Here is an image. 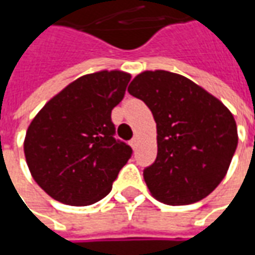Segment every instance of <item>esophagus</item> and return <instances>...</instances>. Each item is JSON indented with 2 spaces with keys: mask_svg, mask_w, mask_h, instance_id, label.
Instances as JSON below:
<instances>
[{
  "mask_svg": "<svg viewBox=\"0 0 255 255\" xmlns=\"http://www.w3.org/2000/svg\"><path fill=\"white\" fill-rule=\"evenodd\" d=\"M130 146H132L133 149H136V147H137V144H139V139H137V137H133L132 140H130Z\"/></svg>",
  "mask_w": 255,
  "mask_h": 255,
  "instance_id": "obj_1",
  "label": "esophagus"
}]
</instances>
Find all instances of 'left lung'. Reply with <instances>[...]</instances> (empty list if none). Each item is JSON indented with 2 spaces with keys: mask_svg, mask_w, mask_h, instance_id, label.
<instances>
[{
  "mask_svg": "<svg viewBox=\"0 0 255 255\" xmlns=\"http://www.w3.org/2000/svg\"><path fill=\"white\" fill-rule=\"evenodd\" d=\"M128 91L147 105L156 122L157 156L143 170L153 197L184 206L209 196L237 149L230 111L186 76L167 71L142 72Z\"/></svg>",
  "mask_w": 255,
  "mask_h": 255,
  "instance_id": "obj_1",
  "label": "left lung"
}]
</instances>
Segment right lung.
<instances>
[{"label": "right lung", "instance_id": "1", "mask_svg": "<svg viewBox=\"0 0 255 255\" xmlns=\"http://www.w3.org/2000/svg\"><path fill=\"white\" fill-rule=\"evenodd\" d=\"M130 75L101 71L84 75L54 96L25 134L29 171L42 190L69 206H89L112 190L132 156L115 139L112 109L123 99Z\"/></svg>", "mask_w": 255, "mask_h": 255}]
</instances>
